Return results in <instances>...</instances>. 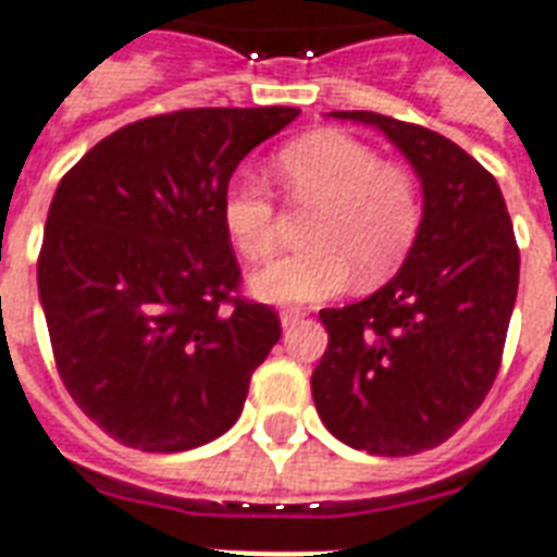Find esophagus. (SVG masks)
I'll use <instances>...</instances> for the list:
<instances>
[{"mask_svg": "<svg viewBox=\"0 0 557 557\" xmlns=\"http://www.w3.org/2000/svg\"><path fill=\"white\" fill-rule=\"evenodd\" d=\"M307 319V312L304 310H283L280 312V324H283V331H292V327H295V324H298V321H304Z\"/></svg>", "mask_w": 557, "mask_h": 557, "instance_id": "34e87169", "label": "esophagus"}]
</instances>
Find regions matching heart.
I'll list each match as a JSON object with an SVG mask.
<instances>
[{"label":"heart","instance_id":"obj_1","mask_svg":"<svg viewBox=\"0 0 557 557\" xmlns=\"http://www.w3.org/2000/svg\"><path fill=\"white\" fill-rule=\"evenodd\" d=\"M277 176L295 203L315 206V215L307 224V250L274 259L250 277V292L268 304L336 298L354 274L366 286L381 283L416 245L422 226L416 180L345 132H312L283 147ZM221 215L245 259L274 250L277 203L257 174H233Z\"/></svg>","mask_w":557,"mask_h":557}]
</instances>
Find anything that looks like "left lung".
<instances>
[{
	"mask_svg": "<svg viewBox=\"0 0 557 557\" xmlns=\"http://www.w3.org/2000/svg\"><path fill=\"white\" fill-rule=\"evenodd\" d=\"M381 129L422 183V226L386 286L321 310L327 351L312 372L321 422L369 455H419L475 413L502 366L520 247L490 171L416 123L331 111Z\"/></svg>",
	"mask_w": 557,
	"mask_h": 557,
	"instance_id": "obj_1",
	"label": "left lung"
}]
</instances>
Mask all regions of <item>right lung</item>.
<instances>
[{
	"label": "right lung",
	"mask_w": 557,
	"mask_h": 557,
	"mask_svg": "<svg viewBox=\"0 0 557 557\" xmlns=\"http://www.w3.org/2000/svg\"><path fill=\"white\" fill-rule=\"evenodd\" d=\"M298 109H185L90 147L55 188L37 292L73 401L117 443L188 451L233 428L277 312L238 298L230 176Z\"/></svg>",
	"instance_id": "right-lung-1"
}]
</instances>
